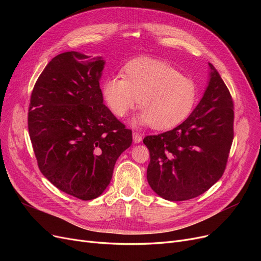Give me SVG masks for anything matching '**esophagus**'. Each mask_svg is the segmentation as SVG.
Here are the masks:
<instances>
[{
	"instance_id": "1",
	"label": "esophagus",
	"mask_w": 261,
	"mask_h": 261,
	"mask_svg": "<svg viewBox=\"0 0 261 261\" xmlns=\"http://www.w3.org/2000/svg\"><path fill=\"white\" fill-rule=\"evenodd\" d=\"M133 139H134V143H135V144H139L140 141L143 140V137H141L140 134H138V133H136V132H134V133H133Z\"/></svg>"
}]
</instances>
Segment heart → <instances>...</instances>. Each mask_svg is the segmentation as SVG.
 Wrapping results in <instances>:
<instances>
[{
	"mask_svg": "<svg viewBox=\"0 0 261 261\" xmlns=\"http://www.w3.org/2000/svg\"><path fill=\"white\" fill-rule=\"evenodd\" d=\"M102 96L115 116L123 117L139 102L143 112L135 123L170 129L192 113L198 88L192 78L152 59H139L123 69V78L109 77L102 84Z\"/></svg>",
	"mask_w": 261,
	"mask_h": 261,
	"instance_id": "1",
	"label": "heart"
}]
</instances>
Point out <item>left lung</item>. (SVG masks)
Instances as JSON below:
<instances>
[{
  "instance_id": "8db88e82",
  "label": "left lung",
  "mask_w": 261,
  "mask_h": 261,
  "mask_svg": "<svg viewBox=\"0 0 261 261\" xmlns=\"http://www.w3.org/2000/svg\"><path fill=\"white\" fill-rule=\"evenodd\" d=\"M210 81L200 102L177 127L144 138L150 152L147 179L171 201L195 198L223 175L234 137V105L218 70L209 63Z\"/></svg>"
}]
</instances>
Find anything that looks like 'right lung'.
<instances>
[{"mask_svg":"<svg viewBox=\"0 0 261 261\" xmlns=\"http://www.w3.org/2000/svg\"><path fill=\"white\" fill-rule=\"evenodd\" d=\"M103 67L101 57L61 53L44 67L30 98L28 129L39 169L82 200L105 192L117 158L133 141L132 130L103 105Z\"/></svg>","mask_w":261,"mask_h":261,"instance_id":"obj_1","label":"right lung"}]
</instances>
